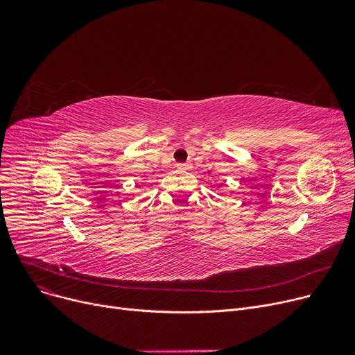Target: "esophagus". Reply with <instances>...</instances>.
Listing matches in <instances>:
<instances>
[{"label":"esophagus","mask_w":355,"mask_h":355,"mask_svg":"<svg viewBox=\"0 0 355 355\" xmlns=\"http://www.w3.org/2000/svg\"><path fill=\"white\" fill-rule=\"evenodd\" d=\"M177 168H180V170H190L191 164L190 162H180V164H177Z\"/></svg>","instance_id":"34e87169"}]
</instances>
